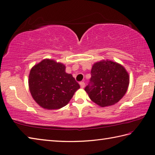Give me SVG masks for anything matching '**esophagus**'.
<instances>
[{"mask_svg":"<svg viewBox=\"0 0 155 155\" xmlns=\"http://www.w3.org/2000/svg\"><path fill=\"white\" fill-rule=\"evenodd\" d=\"M80 85H81V87L82 88V89H83V88L84 87V85H85V84H84V82H81Z\"/></svg>","mask_w":155,"mask_h":155,"instance_id":"1","label":"esophagus"}]
</instances>
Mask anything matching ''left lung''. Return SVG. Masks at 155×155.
Segmentation results:
<instances>
[{
  "mask_svg": "<svg viewBox=\"0 0 155 155\" xmlns=\"http://www.w3.org/2000/svg\"><path fill=\"white\" fill-rule=\"evenodd\" d=\"M91 78L84 91L92 101L104 107L116 104L128 90L130 77L125 68L111 60L94 64Z\"/></svg>",
  "mask_w": 155,
  "mask_h": 155,
  "instance_id": "1",
  "label": "left lung"
}]
</instances>
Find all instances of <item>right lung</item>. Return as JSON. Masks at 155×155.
Returning <instances> with one entry per match:
<instances>
[{"instance_id":"1","label":"right lung","mask_w":155,"mask_h":155,"mask_svg":"<svg viewBox=\"0 0 155 155\" xmlns=\"http://www.w3.org/2000/svg\"><path fill=\"white\" fill-rule=\"evenodd\" d=\"M66 66L55 60L44 59L31 69L29 88L32 97L41 107L58 110L68 104L80 85Z\"/></svg>"}]
</instances>
